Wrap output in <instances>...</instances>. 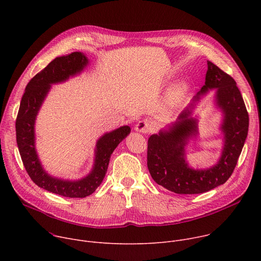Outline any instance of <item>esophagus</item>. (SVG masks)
<instances>
[{"label":"esophagus","instance_id":"34e87169","mask_svg":"<svg viewBox=\"0 0 261 261\" xmlns=\"http://www.w3.org/2000/svg\"><path fill=\"white\" fill-rule=\"evenodd\" d=\"M134 130L136 132H140V133H147L152 130V123L150 121H146V120L139 121L134 126Z\"/></svg>","mask_w":261,"mask_h":261}]
</instances>
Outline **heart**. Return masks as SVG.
<instances>
[{
  "label": "heart",
  "instance_id": "1",
  "mask_svg": "<svg viewBox=\"0 0 261 261\" xmlns=\"http://www.w3.org/2000/svg\"><path fill=\"white\" fill-rule=\"evenodd\" d=\"M188 90V84L184 81H180L171 87L159 108V117L162 120L168 121L175 117Z\"/></svg>",
  "mask_w": 261,
  "mask_h": 261
}]
</instances>
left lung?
I'll list each match as a JSON object with an SVG mask.
<instances>
[{"label": "left lung", "mask_w": 261, "mask_h": 261, "mask_svg": "<svg viewBox=\"0 0 261 261\" xmlns=\"http://www.w3.org/2000/svg\"><path fill=\"white\" fill-rule=\"evenodd\" d=\"M215 90V106L222 114L223 147L216 165L195 170L185 160V148L196 138L198 119L192 116L200 99ZM249 116L234 80L207 61L205 83L177 120L153 134L147 141V168L153 179L177 194H199L224 184L233 172L248 135Z\"/></svg>", "instance_id": "8db88e82"}]
</instances>
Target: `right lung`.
<instances>
[{"label":"right lung","instance_id":"obj_1","mask_svg":"<svg viewBox=\"0 0 261 261\" xmlns=\"http://www.w3.org/2000/svg\"><path fill=\"white\" fill-rule=\"evenodd\" d=\"M89 65L84 53L74 51L53 60L41 72L30 81L16 118V141L24 168L32 180L40 188L71 198H84L96 191L102 182L110 156L116 147L130 134L129 126L104 133L95 146V158L91 171L79 179H64L50 175L42 166L36 150L35 123L47 97L51 85L67 82L81 74Z\"/></svg>","mask_w":261,"mask_h":261}]
</instances>
